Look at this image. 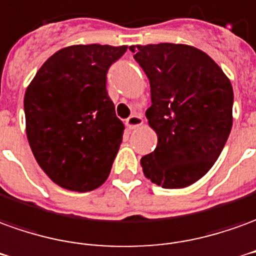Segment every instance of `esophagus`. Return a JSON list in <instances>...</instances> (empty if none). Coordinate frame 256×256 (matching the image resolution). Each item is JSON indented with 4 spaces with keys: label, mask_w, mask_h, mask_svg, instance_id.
<instances>
[{
    "label": "esophagus",
    "mask_w": 256,
    "mask_h": 256,
    "mask_svg": "<svg viewBox=\"0 0 256 256\" xmlns=\"http://www.w3.org/2000/svg\"><path fill=\"white\" fill-rule=\"evenodd\" d=\"M144 124V119H142V115L141 114H134L128 119H126V126H128V130H133L136 128H140Z\"/></svg>",
    "instance_id": "obj_1"
}]
</instances>
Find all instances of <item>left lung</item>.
Listing matches in <instances>:
<instances>
[{"mask_svg":"<svg viewBox=\"0 0 256 256\" xmlns=\"http://www.w3.org/2000/svg\"><path fill=\"white\" fill-rule=\"evenodd\" d=\"M151 86L146 116L158 136L140 160L144 176L164 188H184L205 176L233 126V87L215 60L187 44L132 46Z\"/></svg>","mask_w":256,"mask_h":256,"instance_id":"1","label":"left lung"}]
</instances>
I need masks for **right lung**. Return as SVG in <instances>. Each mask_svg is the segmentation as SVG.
Returning <instances> with one entry per match:
<instances>
[{"label":"right lung","mask_w":256,"mask_h":256,"mask_svg":"<svg viewBox=\"0 0 256 256\" xmlns=\"http://www.w3.org/2000/svg\"><path fill=\"white\" fill-rule=\"evenodd\" d=\"M128 46L78 44L48 58L24 92L28 146L62 188L87 192L105 183L124 124L108 97L106 73Z\"/></svg>","instance_id":"add662e5"}]
</instances>
